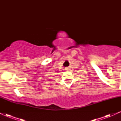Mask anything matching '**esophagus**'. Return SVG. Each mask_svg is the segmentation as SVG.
Wrapping results in <instances>:
<instances>
[{
    "mask_svg": "<svg viewBox=\"0 0 121 121\" xmlns=\"http://www.w3.org/2000/svg\"><path fill=\"white\" fill-rule=\"evenodd\" d=\"M68 69H69V68H65V70H68Z\"/></svg>",
    "mask_w": 121,
    "mask_h": 121,
    "instance_id": "1",
    "label": "esophagus"
}]
</instances>
